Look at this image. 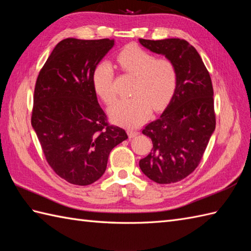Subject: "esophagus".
I'll return each instance as SVG.
<instances>
[{"label":"esophagus","instance_id":"esophagus-1","mask_svg":"<svg viewBox=\"0 0 251 251\" xmlns=\"http://www.w3.org/2000/svg\"><path fill=\"white\" fill-rule=\"evenodd\" d=\"M127 134H128L129 138H134V137H136L138 134H139V131L135 130V129H128V130H127Z\"/></svg>","mask_w":251,"mask_h":251}]
</instances>
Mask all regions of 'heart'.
<instances>
[{
	"label": "heart",
	"mask_w": 251,
	"mask_h": 251,
	"mask_svg": "<svg viewBox=\"0 0 251 251\" xmlns=\"http://www.w3.org/2000/svg\"><path fill=\"white\" fill-rule=\"evenodd\" d=\"M116 59L123 70L136 77L131 88L134 97L116 101L109 109L110 116L119 124L139 126L150 115L151 109L162 110L172 100L178 84L177 68L168 58H155L138 46L126 47ZM113 78L110 62L96 66L93 72L95 92L108 104L116 97Z\"/></svg>",
	"instance_id": "1"
}]
</instances>
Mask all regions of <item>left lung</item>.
<instances>
[{"instance_id": "obj_1", "label": "left lung", "mask_w": 251, "mask_h": 251, "mask_svg": "<svg viewBox=\"0 0 251 251\" xmlns=\"http://www.w3.org/2000/svg\"><path fill=\"white\" fill-rule=\"evenodd\" d=\"M140 44L172 60L178 84L167 108L148 124L142 134L153 148L139 166L149 179L159 184L184 179L199 166L216 128L214 89L209 72L199 52L180 39H139Z\"/></svg>"}]
</instances>
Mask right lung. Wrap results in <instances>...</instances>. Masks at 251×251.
I'll list each match as a JSON object with an SVG mask.
<instances>
[{
  "mask_svg": "<svg viewBox=\"0 0 251 251\" xmlns=\"http://www.w3.org/2000/svg\"><path fill=\"white\" fill-rule=\"evenodd\" d=\"M113 46L109 39L62 40L36 79L31 124L47 163L69 183L97 181L112 149L128 138L108 124L93 85L96 66Z\"/></svg>",
  "mask_w": 251,
  "mask_h": 251,
  "instance_id": "1",
  "label": "right lung"
}]
</instances>
